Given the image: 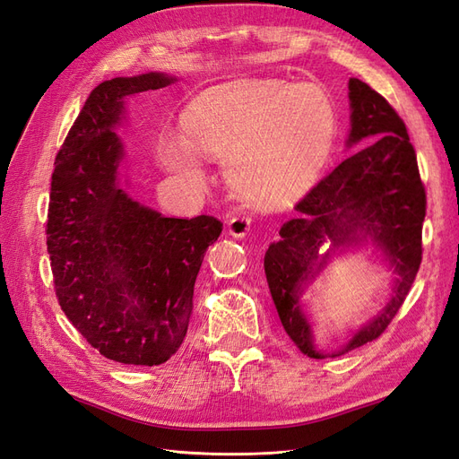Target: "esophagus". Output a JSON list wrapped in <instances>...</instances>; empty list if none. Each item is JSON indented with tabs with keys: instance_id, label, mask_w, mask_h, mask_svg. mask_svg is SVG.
I'll list each match as a JSON object with an SVG mask.
<instances>
[{
	"instance_id": "obj_1",
	"label": "esophagus",
	"mask_w": 459,
	"mask_h": 459,
	"mask_svg": "<svg viewBox=\"0 0 459 459\" xmlns=\"http://www.w3.org/2000/svg\"><path fill=\"white\" fill-rule=\"evenodd\" d=\"M249 227H251V219L244 213L232 215L227 223L229 234L234 236V238H244V236L249 232Z\"/></svg>"
}]
</instances>
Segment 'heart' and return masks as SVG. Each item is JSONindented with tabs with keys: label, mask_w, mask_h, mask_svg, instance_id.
Wrapping results in <instances>:
<instances>
[{
	"label": "heart",
	"mask_w": 459,
	"mask_h": 459,
	"mask_svg": "<svg viewBox=\"0 0 459 459\" xmlns=\"http://www.w3.org/2000/svg\"><path fill=\"white\" fill-rule=\"evenodd\" d=\"M337 116L315 83L251 80L192 102L185 135L166 133L158 158L188 183L205 179V158L225 160L232 188L246 200L280 205L315 183L332 152Z\"/></svg>",
	"instance_id": "heart-1"
}]
</instances>
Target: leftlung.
I'll return each mask as SVG.
<instances>
[{"mask_svg":"<svg viewBox=\"0 0 459 459\" xmlns=\"http://www.w3.org/2000/svg\"><path fill=\"white\" fill-rule=\"evenodd\" d=\"M347 149L362 146L295 205L280 240L264 254V274L286 333L310 359L339 357L379 337L416 280L421 263L425 188L404 122L368 83L349 80ZM369 250L370 260L394 274L392 298L335 350L314 335L304 293L335 257Z\"/></svg>","mask_w":459,"mask_h":459,"instance_id":"obj_1","label":"left lung"}]
</instances>
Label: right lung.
I'll return each instance as SVG.
<instances>
[{"mask_svg":"<svg viewBox=\"0 0 459 459\" xmlns=\"http://www.w3.org/2000/svg\"><path fill=\"white\" fill-rule=\"evenodd\" d=\"M175 82L144 72L99 83L55 160L48 251L58 305L122 364H164L181 347L204 254L223 230L212 215L164 217L120 181L127 99Z\"/></svg>","mask_w":459,"mask_h":459,"instance_id":"1","label":"right lung"}]
</instances>
